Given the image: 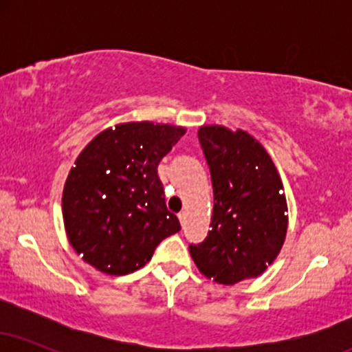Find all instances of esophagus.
<instances>
[{
  "mask_svg": "<svg viewBox=\"0 0 352 352\" xmlns=\"http://www.w3.org/2000/svg\"><path fill=\"white\" fill-rule=\"evenodd\" d=\"M179 220H180V223H182V227H185V223H187V212H180L179 213Z\"/></svg>",
  "mask_w": 352,
  "mask_h": 352,
  "instance_id": "obj_1",
  "label": "esophagus"
}]
</instances>
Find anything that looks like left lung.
<instances>
[{
	"instance_id": "obj_1",
	"label": "left lung",
	"mask_w": 352,
	"mask_h": 352,
	"mask_svg": "<svg viewBox=\"0 0 352 352\" xmlns=\"http://www.w3.org/2000/svg\"><path fill=\"white\" fill-rule=\"evenodd\" d=\"M199 140L212 175L213 215L207 238L188 246L193 263L218 285L260 276L288 232L280 173L263 145L241 129L201 125Z\"/></svg>"
}]
</instances>
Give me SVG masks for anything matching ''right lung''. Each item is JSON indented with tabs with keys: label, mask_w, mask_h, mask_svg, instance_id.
<instances>
[{
	"label": "right lung",
	"mask_w": 352,
	"mask_h": 352,
	"mask_svg": "<svg viewBox=\"0 0 352 352\" xmlns=\"http://www.w3.org/2000/svg\"><path fill=\"white\" fill-rule=\"evenodd\" d=\"M185 132L151 120L124 122L82 148L64 184L63 220L67 240L86 263L106 274H129L179 232L157 167Z\"/></svg>",
	"instance_id": "add662e5"
}]
</instances>
